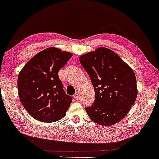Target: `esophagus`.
<instances>
[{
    "label": "esophagus",
    "mask_w": 159,
    "mask_h": 159,
    "mask_svg": "<svg viewBox=\"0 0 159 159\" xmlns=\"http://www.w3.org/2000/svg\"><path fill=\"white\" fill-rule=\"evenodd\" d=\"M74 98H75V100H79V93H75L74 95Z\"/></svg>",
    "instance_id": "1"
}]
</instances>
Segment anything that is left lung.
Instances as JSON below:
<instances>
[{
    "mask_svg": "<svg viewBox=\"0 0 159 159\" xmlns=\"http://www.w3.org/2000/svg\"><path fill=\"white\" fill-rule=\"evenodd\" d=\"M94 88L95 99L85 107L93 122L110 126L126 117L137 97L136 75L112 50L99 47L79 57Z\"/></svg>",
    "mask_w": 159,
    "mask_h": 159,
    "instance_id": "left-lung-1",
    "label": "left lung"
}]
</instances>
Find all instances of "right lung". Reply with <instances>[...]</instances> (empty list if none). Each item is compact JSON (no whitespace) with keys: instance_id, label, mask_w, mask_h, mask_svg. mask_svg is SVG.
<instances>
[{"instance_id":"add662e5","label":"right lung","mask_w":159,"mask_h":159,"mask_svg":"<svg viewBox=\"0 0 159 159\" xmlns=\"http://www.w3.org/2000/svg\"><path fill=\"white\" fill-rule=\"evenodd\" d=\"M72 56L59 48L49 47L32 57L19 73L20 100L35 120L53 122L66 115L72 98L64 92L58 72Z\"/></svg>"}]
</instances>
